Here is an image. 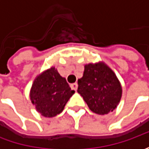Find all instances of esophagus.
I'll return each mask as SVG.
<instances>
[{
  "instance_id": "esophagus-1",
  "label": "esophagus",
  "mask_w": 149,
  "mask_h": 149,
  "mask_svg": "<svg viewBox=\"0 0 149 149\" xmlns=\"http://www.w3.org/2000/svg\"><path fill=\"white\" fill-rule=\"evenodd\" d=\"M70 87H71L72 89H74V90H77L78 89V84L77 83H74V84H70Z\"/></svg>"
}]
</instances>
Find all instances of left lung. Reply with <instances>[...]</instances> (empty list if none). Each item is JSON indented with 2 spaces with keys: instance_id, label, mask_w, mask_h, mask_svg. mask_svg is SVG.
<instances>
[{
  "instance_id": "obj_1",
  "label": "left lung",
  "mask_w": 149,
  "mask_h": 149,
  "mask_svg": "<svg viewBox=\"0 0 149 149\" xmlns=\"http://www.w3.org/2000/svg\"><path fill=\"white\" fill-rule=\"evenodd\" d=\"M78 93L89 109L98 114L114 110L122 96V88L115 74L103 63L84 66L83 77L78 80Z\"/></svg>"
}]
</instances>
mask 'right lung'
<instances>
[{"label":"right lung","mask_w":149,"mask_h":149,"mask_svg":"<svg viewBox=\"0 0 149 149\" xmlns=\"http://www.w3.org/2000/svg\"><path fill=\"white\" fill-rule=\"evenodd\" d=\"M74 93V90H71L65 79L52 67L35 79L31 100L41 115L51 118L63 111Z\"/></svg>","instance_id":"obj_1"}]
</instances>
